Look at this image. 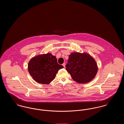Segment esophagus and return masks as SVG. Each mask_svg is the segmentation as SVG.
<instances>
[{
    "instance_id": "34e87169",
    "label": "esophagus",
    "mask_w": 124,
    "mask_h": 124,
    "mask_svg": "<svg viewBox=\"0 0 124 124\" xmlns=\"http://www.w3.org/2000/svg\"><path fill=\"white\" fill-rule=\"evenodd\" d=\"M62 65L64 67H65V63H63V64H62Z\"/></svg>"
}]
</instances>
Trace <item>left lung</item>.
Segmentation results:
<instances>
[{"label": "left lung", "instance_id": "obj_1", "mask_svg": "<svg viewBox=\"0 0 124 124\" xmlns=\"http://www.w3.org/2000/svg\"><path fill=\"white\" fill-rule=\"evenodd\" d=\"M66 67L73 80L80 84L93 80L98 70L94 59L86 53H71Z\"/></svg>", "mask_w": 124, "mask_h": 124}]
</instances>
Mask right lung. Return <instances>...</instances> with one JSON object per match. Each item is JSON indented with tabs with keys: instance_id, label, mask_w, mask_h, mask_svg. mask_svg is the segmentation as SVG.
<instances>
[{
	"instance_id": "right-lung-1",
	"label": "right lung",
	"mask_w": 124,
	"mask_h": 124,
	"mask_svg": "<svg viewBox=\"0 0 124 124\" xmlns=\"http://www.w3.org/2000/svg\"><path fill=\"white\" fill-rule=\"evenodd\" d=\"M63 68L58 63L56 56L50 53L36 56L30 60L28 65L31 76L37 82L42 84H50L59 70Z\"/></svg>"
}]
</instances>
